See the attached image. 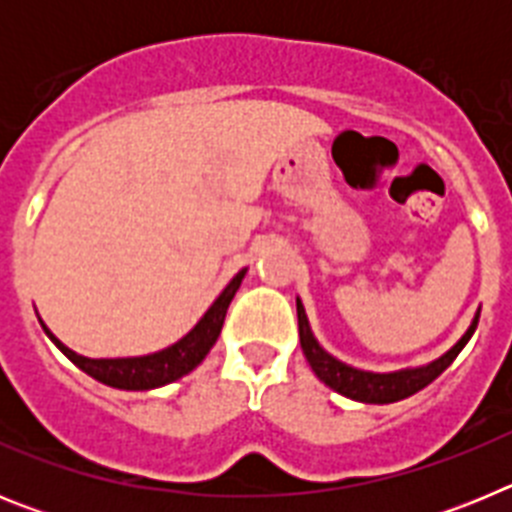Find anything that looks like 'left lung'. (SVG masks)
I'll use <instances>...</instances> for the list:
<instances>
[{
	"label": "left lung",
	"instance_id": "8db88e82",
	"mask_svg": "<svg viewBox=\"0 0 512 512\" xmlns=\"http://www.w3.org/2000/svg\"><path fill=\"white\" fill-rule=\"evenodd\" d=\"M479 323V312L474 315L472 325L454 346L441 356V359L431 361V364L418 366V369H400V372L390 374H374V372H361V369H354V366L343 364L336 356H330L315 336H312L310 323H307L305 307L297 300V325H300V346L305 359L310 361L312 372L318 374L320 382H325L330 390H336L338 395L351 397V400L359 402H374V405H387V402L405 400V397L415 395L423 387L433 382L438 374H443V369H449L451 361L459 356V351L467 346V341L472 338V333L477 330Z\"/></svg>",
	"mask_w": 512,
	"mask_h": 512
}]
</instances>
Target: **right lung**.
<instances>
[{"label": "right lung", "mask_w": 512, "mask_h": 512, "mask_svg": "<svg viewBox=\"0 0 512 512\" xmlns=\"http://www.w3.org/2000/svg\"><path fill=\"white\" fill-rule=\"evenodd\" d=\"M243 277H246V269H241L230 279L228 287L220 292V297L212 302L210 310L200 318V323L194 325L182 341H176L174 346L148 356H133V359H87V356H79L76 351H71L69 346H63L51 330L45 328L43 320H40V325H43L48 338L61 348L63 354L69 356L81 372H87L97 382L107 384V387H117V390H153V387H164V384L176 382L179 377L189 374L194 366H200L202 359L210 354V348L215 346L217 336L223 330L230 300H233L238 287H241Z\"/></svg>", "instance_id": "1"}]
</instances>
